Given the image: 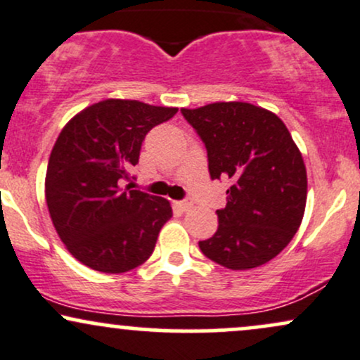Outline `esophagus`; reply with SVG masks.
Returning <instances> with one entry per match:
<instances>
[{"label": "esophagus", "mask_w": 360, "mask_h": 360, "mask_svg": "<svg viewBox=\"0 0 360 360\" xmlns=\"http://www.w3.org/2000/svg\"><path fill=\"white\" fill-rule=\"evenodd\" d=\"M193 205H194L193 200H189V198H188V200H183V201H179V203H177V206H179L183 212H189V210L193 208Z\"/></svg>", "instance_id": "1"}]
</instances>
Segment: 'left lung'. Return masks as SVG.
I'll return each mask as SVG.
<instances>
[{"instance_id":"1","label":"left lung","mask_w":360,"mask_h":360,"mask_svg":"<svg viewBox=\"0 0 360 360\" xmlns=\"http://www.w3.org/2000/svg\"><path fill=\"white\" fill-rule=\"evenodd\" d=\"M203 140L212 179H229L218 230L200 249L232 271L274 259L298 232L307 206V167L278 115L243 101L181 110Z\"/></svg>"}]
</instances>
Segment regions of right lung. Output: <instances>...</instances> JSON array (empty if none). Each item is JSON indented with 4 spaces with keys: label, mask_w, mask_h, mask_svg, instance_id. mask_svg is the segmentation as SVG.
Returning a JSON list of instances; mask_svg holds the SVG:
<instances>
[{
    "label": "right lung",
    "mask_w": 360,
    "mask_h": 360,
    "mask_svg": "<svg viewBox=\"0 0 360 360\" xmlns=\"http://www.w3.org/2000/svg\"><path fill=\"white\" fill-rule=\"evenodd\" d=\"M177 108L137 100L94 103L62 128L49 159L45 200L56 232L81 264L106 274L139 267L154 252L171 203L122 188L146 135Z\"/></svg>",
    "instance_id": "right-lung-1"
}]
</instances>
